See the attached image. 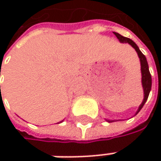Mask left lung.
Listing matches in <instances>:
<instances>
[{
    "label": "left lung",
    "mask_w": 161,
    "mask_h": 161,
    "mask_svg": "<svg viewBox=\"0 0 161 161\" xmlns=\"http://www.w3.org/2000/svg\"><path fill=\"white\" fill-rule=\"evenodd\" d=\"M114 34L115 35V36L118 38V40L120 41L121 43H128L129 45H131L132 47L135 49V51L138 53V56L140 58V62H141V71H142V88H143V93H144V97H143V100L142 104L140 105L139 108L136 112L137 114L140 112V110L142 108V107L144 106V104L147 101L148 99V97H149V94H150V91L152 90V75L150 73V71H149V65H148V63H147V60H146L145 55L143 53L141 52V50L139 49V47H137V45L133 42L132 39L128 38V37H125V36H121L120 34L116 33V32H114ZM108 121L109 123L111 122H114V121Z\"/></svg>",
    "instance_id": "8db88e82"
}]
</instances>
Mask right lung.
<instances>
[{"label":"right lung","instance_id":"obj_1","mask_svg":"<svg viewBox=\"0 0 161 161\" xmlns=\"http://www.w3.org/2000/svg\"><path fill=\"white\" fill-rule=\"evenodd\" d=\"M0 88H1V87H0Z\"/></svg>","mask_w":161,"mask_h":161}]
</instances>
